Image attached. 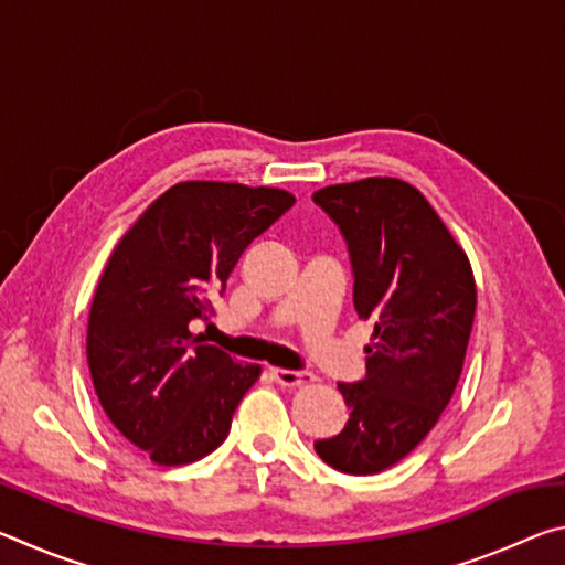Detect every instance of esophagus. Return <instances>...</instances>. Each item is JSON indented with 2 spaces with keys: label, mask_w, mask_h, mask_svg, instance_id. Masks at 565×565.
<instances>
[{
  "label": "esophagus",
  "mask_w": 565,
  "mask_h": 565,
  "mask_svg": "<svg viewBox=\"0 0 565 565\" xmlns=\"http://www.w3.org/2000/svg\"><path fill=\"white\" fill-rule=\"evenodd\" d=\"M271 376L276 384L281 386H306L317 381V376H313L311 371H289V369H271Z\"/></svg>",
  "instance_id": "esophagus-1"
}]
</instances>
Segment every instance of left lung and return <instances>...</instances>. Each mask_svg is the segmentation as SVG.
<instances>
[{"instance_id":"1","label":"left lung","mask_w":565,"mask_h":565,"mask_svg":"<svg viewBox=\"0 0 565 565\" xmlns=\"http://www.w3.org/2000/svg\"><path fill=\"white\" fill-rule=\"evenodd\" d=\"M339 226L353 271V306L374 319L366 376L339 384L351 408L341 434L313 444L321 461L379 473L424 441L461 376L476 313L471 264L416 186L391 177L313 194Z\"/></svg>"}]
</instances>
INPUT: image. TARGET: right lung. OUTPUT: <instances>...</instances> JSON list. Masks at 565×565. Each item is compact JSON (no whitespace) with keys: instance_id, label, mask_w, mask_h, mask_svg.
<instances>
[{"instance_id":"obj_1","label":"right lung","mask_w":565,"mask_h":565,"mask_svg":"<svg viewBox=\"0 0 565 565\" xmlns=\"http://www.w3.org/2000/svg\"><path fill=\"white\" fill-rule=\"evenodd\" d=\"M296 199L284 189L181 181L137 218L109 256L87 329L102 408L159 466L224 444L259 363H234L189 331L214 313L244 248Z\"/></svg>"}]
</instances>
